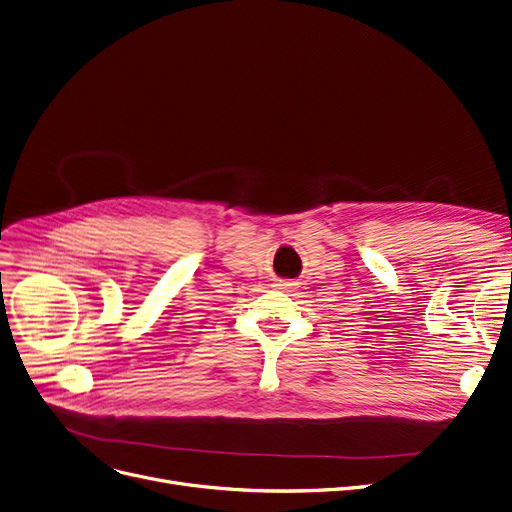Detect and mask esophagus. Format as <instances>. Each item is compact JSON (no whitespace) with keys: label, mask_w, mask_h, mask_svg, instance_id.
Segmentation results:
<instances>
[{"label":"esophagus","mask_w":512,"mask_h":512,"mask_svg":"<svg viewBox=\"0 0 512 512\" xmlns=\"http://www.w3.org/2000/svg\"><path fill=\"white\" fill-rule=\"evenodd\" d=\"M280 286H288V288H291V286H293V284H291V282H288V284H280Z\"/></svg>","instance_id":"1"}]
</instances>
